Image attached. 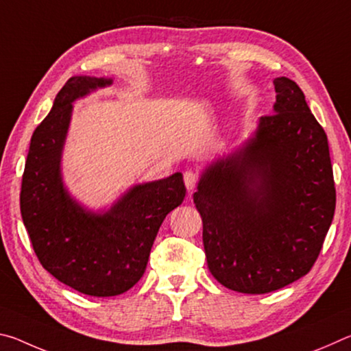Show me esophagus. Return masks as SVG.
<instances>
[{
  "mask_svg": "<svg viewBox=\"0 0 351 351\" xmlns=\"http://www.w3.org/2000/svg\"><path fill=\"white\" fill-rule=\"evenodd\" d=\"M184 184H186L189 192L192 193L195 187H197V184H198V173H197V171H193V170L184 171Z\"/></svg>",
  "mask_w": 351,
  "mask_h": 351,
  "instance_id": "1",
  "label": "esophagus"
}]
</instances>
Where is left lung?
<instances>
[{
	"label": "left lung",
	"mask_w": 351,
	"mask_h": 351,
	"mask_svg": "<svg viewBox=\"0 0 351 351\" xmlns=\"http://www.w3.org/2000/svg\"><path fill=\"white\" fill-rule=\"evenodd\" d=\"M274 114L204 169L193 193L207 266L223 287L265 294L310 272L336 207L324 128L288 77L274 80Z\"/></svg>",
	"instance_id": "left-lung-1"
}]
</instances>
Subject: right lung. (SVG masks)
Segmentation results:
<instances>
[{"label":"right lung","mask_w":351,"mask_h":351,"mask_svg":"<svg viewBox=\"0 0 351 351\" xmlns=\"http://www.w3.org/2000/svg\"><path fill=\"white\" fill-rule=\"evenodd\" d=\"M111 83L90 75L64 83L32 134L20 193L23 223L43 268L94 297L119 295L139 282L164 218L186 197L181 173L136 184L108 210L93 212L71 197L62 153L73 104Z\"/></svg>","instance_id":"right-lung-1"}]
</instances>
